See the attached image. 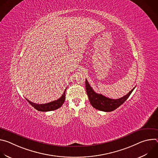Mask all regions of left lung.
Returning <instances> with one entry per match:
<instances>
[{
  "mask_svg": "<svg viewBox=\"0 0 158 158\" xmlns=\"http://www.w3.org/2000/svg\"><path fill=\"white\" fill-rule=\"evenodd\" d=\"M135 87H134L126 96L119 99H110L101 94L96 93L85 79V89L90 103L95 109L104 112H110L119 107L127 100Z\"/></svg>",
  "mask_w": 158,
  "mask_h": 158,
  "instance_id": "left-lung-1",
  "label": "left lung"
}]
</instances>
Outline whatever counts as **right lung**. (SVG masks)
<instances>
[{"label": "right lung", "instance_id": "obj_1", "mask_svg": "<svg viewBox=\"0 0 158 158\" xmlns=\"http://www.w3.org/2000/svg\"><path fill=\"white\" fill-rule=\"evenodd\" d=\"M65 91L66 89H65V91L63 93V94L62 95V96L56 100L52 102H49V103H46V104H35L30 101H29L27 99H26V100L28 101V102L32 106L34 107L35 109H36L37 110L39 111H42V112H46V111H51V110H56L59 107H60L62 106V105L63 104L64 101H65Z\"/></svg>", "mask_w": 158, "mask_h": 158}]
</instances>
